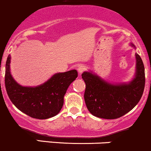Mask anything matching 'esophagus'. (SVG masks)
<instances>
[{"label": "esophagus", "instance_id": "34e87169", "mask_svg": "<svg viewBox=\"0 0 151 151\" xmlns=\"http://www.w3.org/2000/svg\"><path fill=\"white\" fill-rule=\"evenodd\" d=\"M77 70H78V74L79 75H81V74L82 73L86 70V66H85L84 65H80L78 67Z\"/></svg>", "mask_w": 151, "mask_h": 151}]
</instances>
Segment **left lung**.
<instances>
[{
	"label": "left lung",
	"instance_id": "left-lung-1",
	"mask_svg": "<svg viewBox=\"0 0 151 151\" xmlns=\"http://www.w3.org/2000/svg\"><path fill=\"white\" fill-rule=\"evenodd\" d=\"M134 46V45H132ZM137 73L128 84L113 85L89 72L82 73L86 83L84 101L92 115L100 118L117 119L125 115L139 103L145 84V67L136 53Z\"/></svg>",
	"mask_w": 151,
	"mask_h": 151
}]
</instances>
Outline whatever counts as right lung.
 I'll return each mask as SVG.
<instances>
[{
	"label": "right lung",
	"mask_w": 151,
	"mask_h": 151,
	"mask_svg": "<svg viewBox=\"0 0 151 151\" xmlns=\"http://www.w3.org/2000/svg\"><path fill=\"white\" fill-rule=\"evenodd\" d=\"M10 56L6 63L5 86L12 103L22 112L36 119L50 118L62 109L68 86L78 77L76 70L56 73L47 82L36 87L22 86L9 71Z\"/></svg>",
	"instance_id": "add662e5"
}]
</instances>
